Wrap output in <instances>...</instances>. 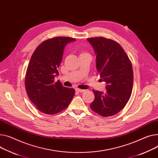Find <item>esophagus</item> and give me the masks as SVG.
<instances>
[{
	"label": "esophagus",
	"mask_w": 158,
	"mask_h": 158,
	"mask_svg": "<svg viewBox=\"0 0 158 158\" xmlns=\"http://www.w3.org/2000/svg\"><path fill=\"white\" fill-rule=\"evenodd\" d=\"M76 90L79 93H82V92H85V89H79V88H76Z\"/></svg>",
	"instance_id": "esophagus-1"
}]
</instances>
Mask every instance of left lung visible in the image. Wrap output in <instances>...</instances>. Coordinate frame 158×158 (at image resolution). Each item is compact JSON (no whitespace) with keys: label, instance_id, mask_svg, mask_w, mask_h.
Instances as JSON below:
<instances>
[{"label":"left lung","instance_id":"left-lung-1","mask_svg":"<svg viewBox=\"0 0 158 158\" xmlns=\"http://www.w3.org/2000/svg\"><path fill=\"white\" fill-rule=\"evenodd\" d=\"M93 46L96 66L102 80L107 83L106 92L93 89L92 110L103 117L121 111L128 102L133 89L132 64L123 48L112 39L103 37L87 39Z\"/></svg>","mask_w":158,"mask_h":158}]
</instances>
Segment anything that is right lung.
<instances>
[{
	"label": "right lung",
	"mask_w": 158,
	"mask_h": 158,
	"mask_svg": "<svg viewBox=\"0 0 158 158\" xmlns=\"http://www.w3.org/2000/svg\"><path fill=\"white\" fill-rule=\"evenodd\" d=\"M76 39L56 37L43 41L31 56L25 75L28 96L40 112L52 115L65 109L75 94V89L55 81L65 46Z\"/></svg>",
	"instance_id": "obj_1"
}]
</instances>
